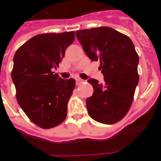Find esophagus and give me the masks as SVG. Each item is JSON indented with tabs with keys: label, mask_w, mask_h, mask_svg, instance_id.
Instances as JSON below:
<instances>
[{
	"label": "esophagus",
	"mask_w": 161,
	"mask_h": 161,
	"mask_svg": "<svg viewBox=\"0 0 161 161\" xmlns=\"http://www.w3.org/2000/svg\"><path fill=\"white\" fill-rule=\"evenodd\" d=\"M83 81H84V80H81V79H76V85H79L80 84H81Z\"/></svg>",
	"instance_id": "esophagus-1"
}]
</instances>
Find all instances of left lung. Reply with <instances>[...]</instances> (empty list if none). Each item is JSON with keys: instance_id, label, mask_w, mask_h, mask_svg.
Listing matches in <instances>:
<instances>
[{"instance_id": "1", "label": "left lung", "mask_w": 161, "mask_h": 161, "mask_svg": "<svg viewBox=\"0 0 161 161\" xmlns=\"http://www.w3.org/2000/svg\"><path fill=\"white\" fill-rule=\"evenodd\" d=\"M76 35L88 57L100 61L104 83L89 79L93 94L86 100L89 116L114 124L125 117L139 83V56L128 36L107 26L80 30Z\"/></svg>"}]
</instances>
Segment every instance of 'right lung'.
<instances>
[{
    "label": "right lung",
    "instance_id": "obj_1",
    "mask_svg": "<svg viewBox=\"0 0 161 161\" xmlns=\"http://www.w3.org/2000/svg\"><path fill=\"white\" fill-rule=\"evenodd\" d=\"M74 38V31L35 35L14 56L11 76L17 101L30 120L41 128L55 127L66 119L76 81L62 79L53 69L59 67Z\"/></svg>",
    "mask_w": 161,
    "mask_h": 161
}]
</instances>
